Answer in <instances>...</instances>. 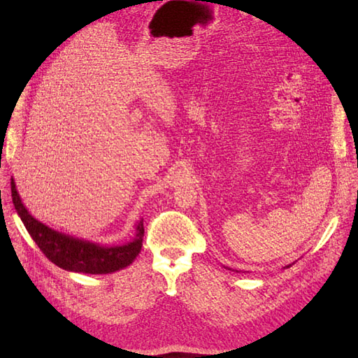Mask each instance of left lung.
Here are the masks:
<instances>
[{"label": "left lung", "instance_id": "obj_1", "mask_svg": "<svg viewBox=\"0 0 358 358\" xmlns=\"http://www.w3.org/2000/svg\"><path fill=\"white\" fill-rule=\"evenodd\" d=\"M287 267H290V266H287Z\"/></svg>", "mask_w": 358, "mask_h": 358}]
</instances>
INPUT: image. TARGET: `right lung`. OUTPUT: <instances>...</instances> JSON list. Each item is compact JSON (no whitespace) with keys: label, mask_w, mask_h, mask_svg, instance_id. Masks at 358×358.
<instances>
[{"label":"right lung","mask_w":358,"mask_h":358,"mask_svg":"<svg viewBox=\"0 0 358 358\" xmlns=\"http://www.w3.org/2000/svg\"><path fill=\"white\" fill-rule=\"evenodd\" d=\"M11 196L14 208L22 217L24 227L36 245L41 248L45 257L58 267L85 274H108L131 264L142 248L143 220L138 223L136 238L122 247H101L97 243L81 241L64 234L56 232L46 224L37 222L23 206L15 190L14 180H11Z\"/></svg>","instance_id":"1"}]
</instances>
